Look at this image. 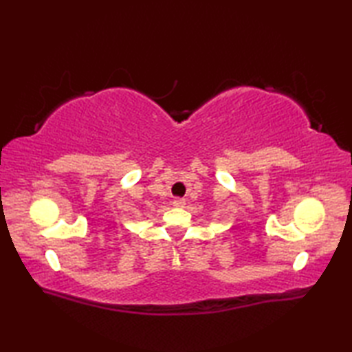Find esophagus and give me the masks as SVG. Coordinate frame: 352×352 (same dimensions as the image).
<instances>
[{
    "mask_svg": "<svg viewBox=\"0 0 352 352\" xmlns=\"http://www.w3.org/2000/svg\"><path fill=\"white\" fill-rule=\"evenodd\" d=\"M174 207H177V208H184V206H186V199H183V198H175L174 199Z\"/></svg>",
    "mask_w": 352,
    "mask_h": 352,
    "instance_id": "34e87169",
    "label": "esophagus"
}]
</instances>
